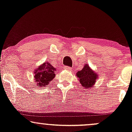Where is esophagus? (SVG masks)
Listing matches in <instances>:
<instances>
[{
    "label": "esophagus",
    "mask_w": 132,
    "mask_h": 132,
    "mask_svg": "<svg viewBox=\"0 0 132 132\" xmlns=\"http://www.w3.org/2000/svg\"><path fill=\"white\" fill-rule=\"evenodd\" d=\"M64 69H65V70H68V71H71V70H72V68L70 67L66 66V67H65Z\"/></svg>",
    "instance_id": "obj_1"
}]
</instances>
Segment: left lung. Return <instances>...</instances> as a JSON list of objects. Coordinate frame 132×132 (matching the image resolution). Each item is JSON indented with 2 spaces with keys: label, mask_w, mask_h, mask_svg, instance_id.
<instances>
[{
  "label": "left lung",
  "mask_w": 132,
  "mask_h": 132,
  "mask_svg": "<svg viewBox=\"0 0 132 132\" xmlns=\"http://www.w3.org/2000/svg\"><path fill=\"white\" fill-rule=\"evenodd\" d=\"M76 76L81 85L85 89H91L93 88L96 80L99 77L98 73L93 70L87 63L84 65L82 70L77 72Z\"/></svg>",
  "instance_id": "obj_1"
}]
</instances>
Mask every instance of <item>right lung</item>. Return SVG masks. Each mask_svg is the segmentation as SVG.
<instances>
[{
	"label": "right lung",
	"mask_w": 132,
	"mask_h": 132,
	"mask_svg": "<svg viewBox=\"0 0 132 132\" xmlns=\"http://www.w3.org/2000/svg\"><path fill=\"white\" fill-rule=\"evenodd\" d=\"M56 69L52 66V63L45 62L38 67L34 71V80L37 86L39 87H45L52 82L55 77Z\"/></svg>",
	"instance_id": "obj_1"
}]
</instances>
